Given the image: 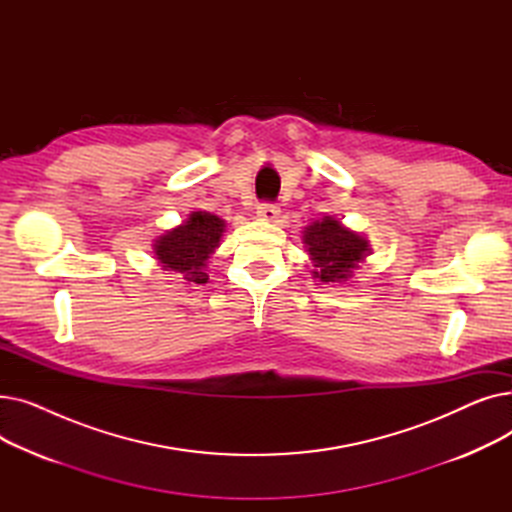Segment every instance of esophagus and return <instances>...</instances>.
I'll return each instance as SVG.
<instances>
[{"label": "esophagus", "mask_w": 512, "mask_h": 512, "mask_svg": "<svg viewBox=\"0 0 512 512\" xmlns=\"http://www.w3.org/2000/svg\"><path fill=\"white\" fill-rule=\"evenodd\" d=\"M257 215L265 222H276L280 218V207L276 203H259Z\"/></svg>", "instance_id": "1"}]
</instances>
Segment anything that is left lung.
Returning a JSON list of instances; mask_svg holds the SVG:
<instances>
[{
  "label": "left lung",
  "instance_id": "1",
  "mask_svg": "<svg viewBox=\"0 0 512 512\" xmlns=\"http://www.w3.org/2000/svg\"><path fill=\"white\" fill-rule=\"evenodd\" d=\"M303 242L313 259V278L324 284H342L353 278L359 263L369 255V242L344 228L338 220L321 218L303 232Z\"/></svg>",
  "mask_w": 512,
  "mask_h": 512
}]
</instances>
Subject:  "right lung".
<instances>
[{
    "instance_id": "right-lung-1",
    "label": "right lung",
    "mask_w": 512,
    "mask_h": 512,
    "mask_svg": "<svg viewBox=\"0 0 512 512\" xmlns=\"http://www.w3.org/2000/svg\"><path fill=\"white\" fill-rule=\"evenodd\" d=\"M226 222L209 211H193L186 222L161 234L155 245V259L164 270L182 274L186 282L207 284L205 267L209 257L220 247Z\"/></svg>"
}]
</instances>
